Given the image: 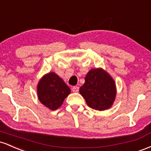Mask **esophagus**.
<instances>
[{
    "label": "esophagus",
    "mask_w": 151,
    "mask_h": 151,
    "mask_svg": "<svg viewBox=\"0 0 151 151\" xmlns=\"http://www.w3.org/2000/svg\"><path fill=\"white\" fill-rule=\"evenodd\" d=\"M72 91H73V92H75V93L78 92L79 87H78V86H73V88H72Z\"/></svg>",
    "instance_id": "1"
}]
</instances>
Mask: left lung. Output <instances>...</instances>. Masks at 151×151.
I'll use <instances>...</instances> for the list:
<instances>
[{
	"mask_svg": "<svg viewBox=\"0 0 151 151\" xmlns=\"http://www.w3.org/2000/svg\"><path fill=\"white\" fill-rule=\"evenodd\" d=\"M90 108L104 111L111 108L116 96V84L111 76L101 68L91 69L79 89Z\"/></svg>",
	"mask_w": 151,
	"mask_h": 151,
	"instance_id": "left-lung-1",
	"label": "left lung"
}]
</instances>
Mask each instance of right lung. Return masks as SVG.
Here are the masks:
<instances>
[{"mask_svg": "<svg viewBox=\"0 0 151 151\" xmlns=\"http://www.w3.org/2000/svg\"><path fill=\"white\" fill-rule=\"evenodd\" d=\"M38 96L42 104L54 111L62 105L70 89L55 73H49L38 84Z\"/></svg>", "mask_w": 151, "mask_h": 151, "instance_id": "add662e5", "label": "right lung"}]
</instances>
